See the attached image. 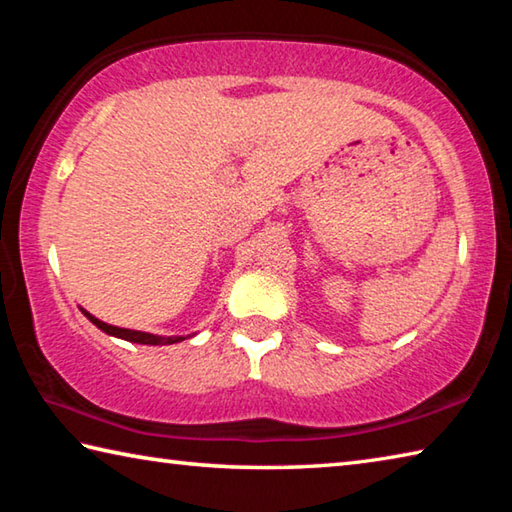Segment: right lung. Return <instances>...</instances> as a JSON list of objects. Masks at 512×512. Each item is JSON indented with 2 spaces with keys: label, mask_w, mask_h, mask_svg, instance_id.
Wrapping results in <instances>:
<instances>
[{
  "label": "right lung",
  "mask_w": 512,
  "mask_h": 512,
  "mask_svg": "<svg viewBox=\"0 0 512 512\" xmlns=\"http://www.w3.org/2000/svg\"><path fill=\"white\" fill-rule=\"evenodd\" d=\"M85 316H88L94 325H97L101 332H106L110 336H117V339H124V341H131V343H142V345H173V343H180L189 339V336H158V334H149V332H137V329H126V327H115V325H108L103 323V320L94 318L90 311L81 309Z\"/></svg>",
  "instance_id": "1"
}]
</instances>
